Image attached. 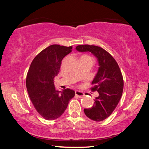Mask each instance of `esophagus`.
Returning a JSON list of instances; mask_svg holds the SVG:
<instances>
[{
  "label": "esophagus",
  "instance_id": "34e87169",
  "mask_svg": "<svg viewBox=\"0 0 149 149\" xmlns=\"http://www.w3.org/2000/svg\"><path fill=\"white\" fill-rule=\"evenodd\" d=\"M75 95H76V96L79 97V98H81V97H83V96H84V94L83 92H81V91H75Z\"/></svg>",
  "mask_w": 149,
  "mask_h": 149
}]
</instances>
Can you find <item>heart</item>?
<instances>
[{"mask_svg": "<svg viewBox=\"0 0 149 149\" xmlns=\"http://www.w3.org/2000/svg\"><path fill=\"white\" fill-rule=\"evenodd\" d=\"M85 56H86V55H85Z\"/></svg>", "mask_w": 149, "mask_h": 149, "instance_id": "1", "label": "heart"}]
</instances>
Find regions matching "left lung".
Listing matches in <instances>:
<instances>
[{
	"label": "left lung",
	"instance_id": "obj_1",
	"mask_svg": "<svg viewBox=\"0 0 149 149\" xmlns=\"http://www.w3.org/2000/svg\"><path fill=\"white\" fill-rule=\"evenodd\" d=\"M79 52H91L97 58L99 68L92 81V91H97L92 107L84 109L88 118L94 121H102L114 111L120 100L124 88L123 74L118 63L103 48L94 45H81L76 47Z\"/></svg>",
	"mask_w": 149,
	"mask_h": 149
}]
</instances>
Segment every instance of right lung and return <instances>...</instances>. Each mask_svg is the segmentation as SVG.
Masks as SVG:
<instances>
[{"label": "right lung", "mask_w": 149, "mask_h": 149, "mask_svg": "<svg viewBox=\"0 0 149 149\" xmlns=\"http://www.w3.org/2000/svg\"><path fill=\"white\" fill-rule=\"evenodd\" d=\"M72 48L52 45L35 57L29 68L26 89L35 109L46 120L60 118L75 95L74 91L68 88L57 91L53 81L59 73L62 60L72 52Z\"/></svg>", "instance_id": "obj_1"}]
</instances>
